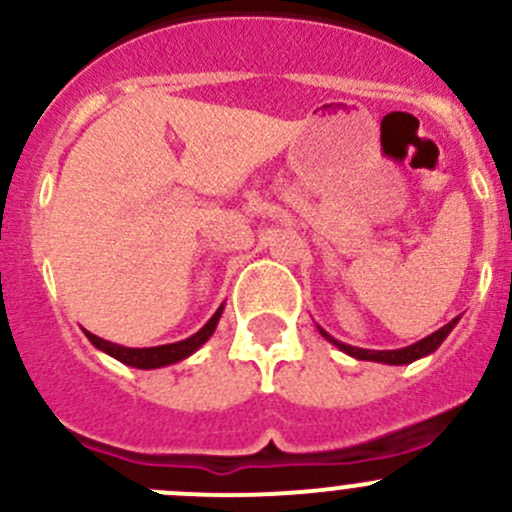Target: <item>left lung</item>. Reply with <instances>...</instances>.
I'll return each instance as SVG.
<instances>
[{
	"label": "left lung",
	"mask_w": 512,
	"mask_h": 512,
	"mask_svg": "<svg viewBox=\"0 0 512 512\" xmlns=\"http://www.w3.org/2000/svg\"><path fill=\"white\" fill-rule=\"evenodd\" d=\"M456 322H458V317L453 319V322H448L446 327L438 329V332L428 334V337L421 339V342L411 344V347H404V349H394V352H371V349L349 347V344H342V342H337V339L329 337V334L324 332V329H319V332H322V337H327L329 342L337 344V347L342 349V352H347L349 356H356V359H361V361H381V364H411V361L421 359V356L436 352V349L441 347L443 339H446L448 334H451V329L456 327Z\"/></svg>",
	"instance_id": "left-lung-1"
}]
</instances>
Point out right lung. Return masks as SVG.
I'll use <instances>...</instances> for the list:
<instances>
[{
	"label": "right lung",
	"mask_w": 512,
	"mask_h": 512,
	"mask_svg": "<svg viewBox=\"0 0 512 512\" xmlns=\"http://www.w3.org/2000/svg\"><path fill=\"white\" fill-rule=\"evenodd\" d=\"M220 314H223V307L218 309V312L213 314V317L208 319V324H205L203 329H200L198 334H193V337L183 339V342H175V344H163V347H148V349H128V347H118V344H111L106 342V339L96 337V334L86 332V337H89V342L94 344V347L101 349V352L111 354L113 359L123 361V364L128 366H136V369H158V366H168V364H175V361L185 359V356H190L195 352V349L203 347L205 342L210 339V334L215 332V327H218V319Z\"/></svg>",
	"instance_id": "right-lung-1"
}]
</instances>
